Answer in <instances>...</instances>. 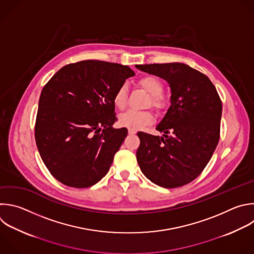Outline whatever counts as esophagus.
Listing matches in <instances>:
<instances>
[{"instance_id":"obj_1","label":"esophagus","mask_w":254,"mask_h":254,"mask_svg":"<svg viewBox=\"0 0 254 254\" xmlns=\"http://www.w3.org/2000/svg\"><path fill=\"white\" fill-rule=\"evenodd\" d=\"M136 133V130H133V129H128V134H135Z\"/></svg>"}]
</instances>
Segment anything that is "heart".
I'll list each match as a JSON object with an SVG mask.
<instances>
[{"label": "heart", "mask_w": 254, "mask_h": 254, "mask_svg": "<svg viewBox=\"0 0 254 254\" xmlns=\"http://www.w3.org/2000/svg\"><path fill=\"white\" fill-rule=\"evenodd\" d=\"M139 86L150 95L151 106L156 110L165 108L166 103L161 96L163 92L162 82L153 75H146L139 79ZM127 84H122L114 95V104L118 109H124L127 106ZM153 121V116L149 111H133L128 110L119 116V124L129 129H139L145 125Z\"/></svg>", "instance_id": "heart-1"}]
</instances>
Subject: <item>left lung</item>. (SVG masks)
<instances>
[{"instance_id": "1", "label": "left lung", "mask_w": 254, "mask_h": 254, "mask_svg": "<svg viewBox=\"0 0 254 254\" xmlns=\"http://www.w3.org/2000/svg\"><path fill=\"white\" fill-rule=\"evenodd\" d=\"M135 67L165 79L172 90L171 107L156 127L162 136L137 132L140 170L164 189L188 185L204 170L219 140L222 104L217 91L205 74L186 64Z\"/></svg>"}]
</instances>
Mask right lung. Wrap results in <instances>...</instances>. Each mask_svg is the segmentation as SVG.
I'll list each match as a JSON object with an SVG mask.
<instances>
[{"mask_svg": "<svg viewBox=\"0 0 254 254\" xmlns=\"http://www.w3.org/2000/svg\"><path fill=\"white\" fill-rule=\"evenodd\" d=\"M134 75L127 65L98 60L69 64L44 87L35 126L36 143L51 175L84 189L109 172L127 129L117 121L114 95Z\"/></svg>", "mask_w": 254, "mask_h": 254, "instance_id": "1", "label": "right lung"}]
</instances>
